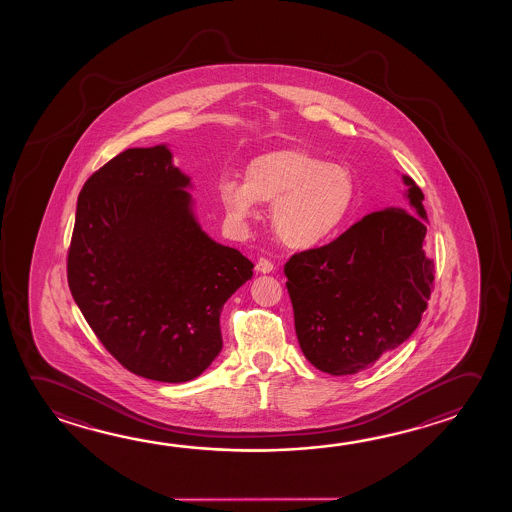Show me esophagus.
Returning a JSON list of instances; mask_svg holds the SVG:
<instances>
[{
	"mask_svg": "<svg viewBox=\"0 0 512 512\" xmlns=\"http://www.w3.org/2000/svg\"><path fill=\"white\" fill-rule=\"evenodd\" d=\"M256 270L261 272V274H270L274 270V263L268 260V258H260L258 263H256Z\"/></svg>",
	"mask_w": 512,
	"mask_h": 512,
	"instance_id": "esophagus-1",
	"label": "esophagus"
}]
</instances>
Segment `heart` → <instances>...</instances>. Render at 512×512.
Listing matches in <instances>:
<instances>
[{
	"mask_svg": "<svg viewBox=\"0 0 512 512\" xmlns=\"http://www.w3.org/2000/svg\"><path fill=\"white\" fill-rule=\"evenodd\" d=\"M220 203L238 222L256 219V204L274 206V229L292 249L324 244L343 226L356 199L350 172L284 147L256 156L245 167L244 183L220 181Z\"/></svg>",
	"mask_w": 512,
	"mask_h": 512,
	"instance_id": "obj_1",
	"label": "heart"
}]
</instances>
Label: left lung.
I'll list each match as a JSON object with an SVG mask.
<instances>
[{"label": "left lung", "instance_id": "8db88e82", "mask_svg": "<svg viewBox=\"0 0 512 512\" xmlns=\"http://www.w3.org/2000/svg\"><path fill=\"white\" fill-rule=\"evenodd\" d=\"M418 215L381 210L322 247L295 252L284 265L304 356L325 374H357L413 334L434 286L423 252V194L411 178Z\"/></svg>", "mask_w": 512, "mask_h": 512}]
</instances>
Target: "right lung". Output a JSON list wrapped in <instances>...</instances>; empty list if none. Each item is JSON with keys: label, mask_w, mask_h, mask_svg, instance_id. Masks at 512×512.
Segmentation results:
<instances>
[{"label": "right lung", "mask_w": 512, "mask_h": 512, "mask_svg": "<svg viewBox=\"0 0 512 512\" xmlns=\"http://www.w3.org/2000/svg\"><path fill=\"white\" fill-rule=\"evenodd\" d=\"M165 146L126 149L78 195L67 252L74 301L131 374L185 382L222 349L220 311L254 263L213 242Z\"/></svg>", "instance_id": "right-lung-1"}]
</instances>
